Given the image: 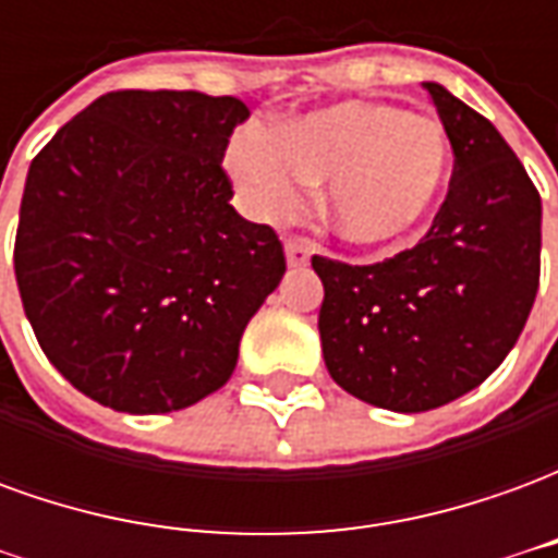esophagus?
Returning a JSON list of instances; mask_svg holds the SVG:
<instances>
[{
	"label": "esophagus",
	"instance_id": "1",
	"mask_svg": "<svg viewBox=\"0 0 558 558\" xmlns=\"http://www.w3.org/2000/svg\"><path fill=\"white\" fill-rule=\"evenodd\" d=\"M283 251H287V263H290V266H304V263L311 259V254H314L311 242H304V239H287V242H283Z\"/></svg>",
	"mask_w": 558,
	"mask_h": 558
}]
</instances>
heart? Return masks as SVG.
<instances>
[{"label": "heart", "mask_w": 558, "mask_h": 558, "mask_svg": "<svg viewBox=\"0 0 558 558\" xmlns=\"http://www.w3.org/2000/svg\"><path fill=\"white\" fill-rule=\"evenodd\" d=\"M451 163V140L433 116L376 101L331 104L275 134L244 128L227 148V170L254 215L287 218L304 184L326 182L328 215L359 244L415 230L439 203Z\"/></svg>", "instance_id": "b5f03b06"}]
</instances>
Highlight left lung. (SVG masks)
<instances>
[{
    "label": "left lung",
    "instance_id": "left-lung-1",
    "mask_svg": "<svg viewBox=\"0 0 558 558\" xmlns=\"http://www.w3.org/2000/svg\"><path fill=\"white\" fill-rule=\"evenodd\" d=\"M454 148L448 196L410 251L374 266L314 256L331 379L391 412L463 398L514 350L538 292L541 196L502 134L424 83Z\"/></svg>",
    "mask_w": 558,
    "mask_h": 558
}]
</instances>
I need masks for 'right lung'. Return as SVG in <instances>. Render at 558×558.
Returning a JSON list of instances; mask_svg holds the SVG:
<instances>
[{
    "label": "right lung",
    "mask_w": 558,
    "mask_h": 558,
    "mask_svg": "<svg viewBox=\"0 0 558 558\" xmlns=\"http://www.w3.org/2000/svg\"><path fill=\"white\" fill-rule=\"evenodd\" d=\"M239 98L107 92L32 160L14 275L44 355L86 398L131 415L227 386L283 247L230 206L220 160Z\"/></svg>",
    "instance_id": "add662e5"
}]
</instances>
